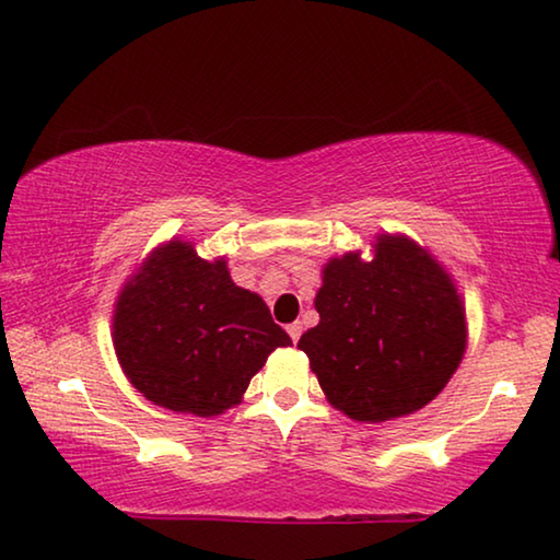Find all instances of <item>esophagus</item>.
Instances as JSON below:
<instances>
[{
  "mask_svg": "<svg viewBox=\"0 0 560 560\" xmlns=\"http://www.w3.org/2000/svg\"><path fill=\"white\" fill-rule=\"evenodd\" d=\"M287 331H289V337H291V341H294V345H296V341H299V337H302V324H299V322H294V324H289V327H287Z\"/></svg>",
  "mask_w": 560,
  "mask_h": 560,
  "instance_id": "1",
  "label": "esophagus"
}]
</instances>
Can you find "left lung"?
<instances>
[{
    "mask_svg": "<svg viewBox=\"0 0 560 560\" xmlns=\"http://www.w3.org/2000/svg\"><path fill=\"white\" fill-rule=\"evenodd\" d=\"M299 339L329 405L387 422L430 405L463 362L465 302L435 256L405 233H377L372 258L334 256Z\"/></svg>",
    "mask_w": 560,
    "mask_h": 560,
    "instance_id": "left-lung-1",
    "label": "left lung"
}]
</instances>
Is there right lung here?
Here are the masks:
<instances>
[{"instance_id":"right-lung-1","label":"right lung","mask_w":560,"mask_h":560,"mask_svg":"<svg viewBox=\"0 0 560 560\" xmlns=\"http://www.w3.org/2000/svg\"><path fill=\"white\" fill-rule=\"evenodd\" d=\"M289 345L264 299L233 283L226 258L206 261L178 236L143 258L113 308L125 377L153 405L183 415L236 407L273 349Z\"/></svg>"}]
</instances>
